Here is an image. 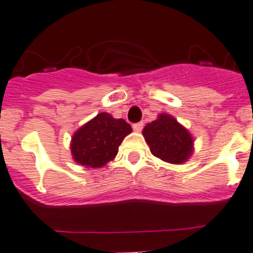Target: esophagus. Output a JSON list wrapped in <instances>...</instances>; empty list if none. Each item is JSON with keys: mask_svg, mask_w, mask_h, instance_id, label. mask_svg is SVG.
<instances>
[{"mask_svg": "<svg viewBox=\"0 0 253 253\" xmlns=\"http://www.w3.org/2000/svg\"><path fill=\"white\" fill-rule=\"evenodd\" d=\"M133 129L136 132H141L142 128H143V122H137V124H133Z\"/></svg>", "mask_w": 253, "mask_h": 253, "instance_id": "obj_1", "label": "esophagus"}]
</instances>
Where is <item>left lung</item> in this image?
<instances>
[{"instance_id":"1","label":"left lung","mask_w":253,"mask_h":253,"mask_svg":"<svg viewBox=\"0 0 253 253\" xmlns=\"http://www.w3.org/2000/svg\"><path fill=\"white\" fill-rule=\"evenodd\" d=\"M152 154L171 164H181L193 154L192 134L173 116L161 114L142 131Z\"/></svg>"}]
</instances>
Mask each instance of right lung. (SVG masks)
Segmentation results:
<instances>
[{
  "label": "right lung",
  "instance_id": "right-lung-1",
  "mask_svg": "<svg viewBox=\"0 0 253 253\" xmlns=\"http://www.w3.org/2000/svg\"><path fill=\"white\" fill-rule=\"evenodd\" d=\"M131 132V126L125 120L114 119L107 112H101L72 137L73 158L87 168L104 167L116 157L120 144Z\"/></svg>",
  "mask_w": 253,
  "mask_h": 253
}]
</instances>
